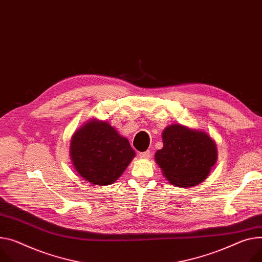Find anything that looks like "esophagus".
<instances>
[{"mask_svg": "<svg viewBox=\"0 0 262 262\" xmlns=\"http://www.w3.org/2000/svg\"><path fill=\"white\" fill-rule=\"evenodd\" d=\"M139 156H140V158H143V159H148V158L151 157V153H150V151L140 152V153H139Z\"/></svg>", "mask_w": 262, "mask_h": 262, "instance_id": "esophagus-1", "label": "esophagus"}]
</instances>
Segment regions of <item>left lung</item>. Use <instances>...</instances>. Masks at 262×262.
Here are the masks:
<instances>
[{
	"label": "left lung",
	"instance_id": "obj_1",
	"mask_svg": "<svg viewBox=\"0 0 262 262\" xmlns=\"http://www.w3.org/2000/svg\"><path fill=\"white\" fill-rule=\"evenodd\" d=\"M163 149L155 153V162L166 179L175 187L199 185L216 164V143L203 130L173 124L163 131Z\"/></svg>",
	"mask_w": 262,
	"mask_h": 262
}]
</instances>
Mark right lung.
<instances>
[{
    "label": "right lung",
    "instance_id": "1",
    "mask_svg": "<svg viewBox=\"0 0 262 262\" xmlns=\"http://www.w3.org/2000/svg\"><path fill=\"white\" fill-rule=\"evenodd\" d=\"M134 156L129 140L105 120L89 119L71 137L72 165L79 176L92 185L115 183Z\"/></svg>",
    "mask_w": 262,
    "mask_h": 262
}]
</instances>
